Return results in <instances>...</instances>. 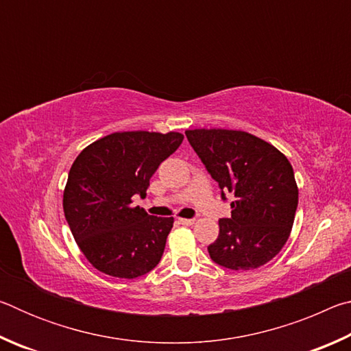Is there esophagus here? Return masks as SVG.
<instances>
[{"label":"esophagus","instance_id":"34e87169","mask_svg":"<svg viewBox=\"0 0 351 351\" xmlns=\"http://www.w3.org/2000/svg\"><path fill=\"white\" fill-rule=\"evenodd\" d=\"M180 223L184 226H192L195 223V218H180Z\"/></svg>","mask_w":351,"mask_h":351}]
</instances>
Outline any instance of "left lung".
<instances>
[{"label":"left lung","instance_id":"left-lung-1","mask_svg":"<svg viewBox=\"0 0 351 351\" xmlns=\"http://www.w3.org/2000/svg\"><path fill=\"white\" fill-rule=\"evenodd\" d=\"M189 144L230 203V218L218 221V239L207 246L217 265L249 271L268 263L293 228L299 190L293 167L274 145L237 130H187Z\"/></svg>","mask_w":351,"mask_h":351}]
</instances>
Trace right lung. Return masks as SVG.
<instances>
[{
    "instance_id": "add662e5",
    "label": "right lung",
    "mask_w": 351,
    "mask_h": 351,
    "mask_svg": "<svg viewBox=\"0 0 351 351\" xmlns=\"http://www.w3.org/2000/svg\"><path fill=\"white\" fill-rule=\"evenodd\" d=\"M182 139L175 132L112 133L75 158L63 193L64 218L100 272L136 278L159 263L173 218L148 215L132 198H145L150 178Z\"/></svg>"
}]
</instances>
